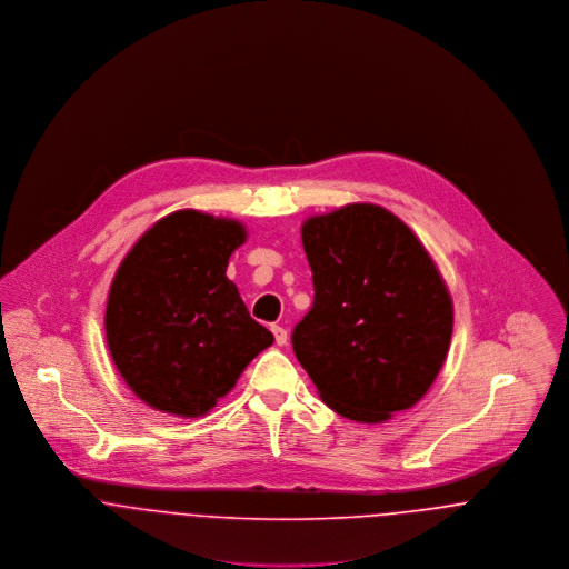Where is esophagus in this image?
Returning a JSON list of instances; mask_svg holds the SVG:
<instances>
[{"mask_svg":"<svg viewBox=\"0 0 569 569\" xmlns=\"http://www.w3.org/2000/svg\"><path fill=\"white\" fill-rule=\"evenodd\" d=\"M270 329H272V333H274V342H277L279 347H283V345L288 342V331H286L281 325H272Z\"/></svg>","mask_w":569,"mask_h":569,"instance_id":"esophagus-1","label":"esophagus"}]
</instances>
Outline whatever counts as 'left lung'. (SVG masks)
<instances>
[{"label": "left lung", "mask_w": 569, "mask_h": 569, "mask_svg": "<svg viewBox=\"0 0 569 569\" xmlns=\"http://www.w3.org/2000/svg\"><path fill=\"white\" fill-rule=\"evenodd\" d=\"M315 303L292 349L340 417L381 423L412 408L449 351L453 303L435 259L388 209L345 204L301 227Z\"/></svg>", "instance_id": "obj_1"}]
</instances>
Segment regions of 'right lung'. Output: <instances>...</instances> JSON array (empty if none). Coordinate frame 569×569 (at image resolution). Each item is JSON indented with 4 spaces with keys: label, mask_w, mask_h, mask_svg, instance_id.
<instances>
[{
    "label": "right lung",
    "mask_w": 569,
    "mask_h": 569,
    "mask_svg": "<svg viewBox=\"0 0 569 569\" xmlns=\"http://www.w3.org/2000/svg\"><path fill=\"white\" fill-rule=\"evenodd\" d=\"M247 242L238 220L181 209L154 222L120 263L107 301L111 358L150 408L202 417L272 333L251 318L229 257Z\"/></svg>",
    "instance_id": "add662e5"
}]
</instances>
